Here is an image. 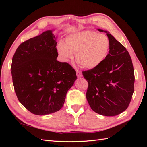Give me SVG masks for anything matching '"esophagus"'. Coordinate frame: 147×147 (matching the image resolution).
Segmentation results:
<instances>
[{
    "label": "esophagus",
    "instance_id": "esophagus-1",
    "mask_svg": "<svg viewBox=\"0 0 147 147\" xmlns=\"http://www.w3.org/2000/svg\"><path fill=\"white\" fill-rule=\"evenodd\" d=\"M76 73H77V76L78 77H82V73L80 70L78 69H76Z\"/></svg>",
    "mask_w": 147,
    "mask_h": 147
}]
</instances>
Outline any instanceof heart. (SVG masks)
Here are the masks:
<instances>
[{"instance_id":"1","label":"heart","mask_w":147,"mask_h":147,"mask_svg":"<svg viewBox=\"0 0 147 147\" xmlns=\"http://www.w3.org/2000/svg\"><path fill=\"white\" fill-rule=\"evenodd\" d=\"M57 53L64 61H68L76 54L77 63L83 67L92 69L100 65L107 57L110 50L108 37L104 34L86 30L70 35L66 44L59 43Z\"/></svg>"}]
</instances>
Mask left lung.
I'll return each instance as SVG.
<instances>
[{"instance_id": "obj_1", "label": "left lung", "mask_w": 147, "mask_h": 147, "mask_svg": "<svg viewBox=\"0 0 147 147\" xmlns=\"http://www.w3.org/2000/svg\"><path fill=\"white\" fill-rule=\"evenodd\" d=\"M104 32L110 42L107 57L96 68L82 73L88 83L86 97L91 109L104 116H115L130 104L134 91V71L126 48L107 31Z\"/></svg>"}]
</instances>
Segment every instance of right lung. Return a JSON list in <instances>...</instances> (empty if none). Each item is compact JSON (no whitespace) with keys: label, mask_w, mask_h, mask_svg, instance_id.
Masks as SVG:
<instances>
[{"label":"right lung","mask_w":147,"mask_h":147,"mask_svg":"<svg viewBox=\"0 0 147 147\" xmlns=\"http://www.w3.org/2000/svg\"><path fill=\"white\" fill-rule=\"evenodd\" d=\"M51 30L21 43L12 58L13 86L29 112L45 115L59 111L77 79L74 69L56 60L57 42Z\"/></svg>","instance_id":"1"}]
</instances>
